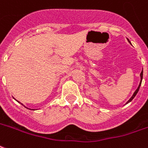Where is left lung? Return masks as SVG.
<instances>
[{"label": "left lung", "instance_id": "left-lung-1", "mask_svg": "<svg viewBox=\"0 0 148 148\" xmlns=\"http://www.w3.org/2000/svg\"><path fill=\"white\" fill-rule=\"evenodd\" d=\"M127 40H128V39H127ZM128 42H130V43H131V42H130L129 40H128ZM142 80H143V71H142V72H141V74H140V82H139V86H138V88H137V89H136V90H135V91L134 92V94H133V95H132V97H131V99H129V100H128L127 102V103H130V102H132V100H133V99H134V98H135V95H137V93H138V91H139V87H140V86H141V83H142Z\"/></svg>", "mask_w": 148, "mask_h": 148}]
</instances>
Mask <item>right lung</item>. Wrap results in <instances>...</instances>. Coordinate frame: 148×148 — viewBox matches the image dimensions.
Wrapping results in <instances>:
<instances>
[{"instance_id":"right-lung-1","label":"right lung","mask_w":148,"mask_h":148,"mask_svg":"<svg viewBox=\"0 0 148 148\" xmlns=\"http://www.w3.org/2000/svg\"><path fill=\"white\" fill-rule=\"evenodd\" d=\"M28 109H29V108H28Z\"/></svg>"}]
</instances>
